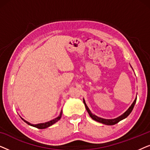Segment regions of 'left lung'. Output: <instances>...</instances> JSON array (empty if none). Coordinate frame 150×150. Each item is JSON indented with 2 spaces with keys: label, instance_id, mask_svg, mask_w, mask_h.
<instances>
[{
  "label": "left lung",
  "instance_id": "obj_1",
  "mask_svg": "<svg viewBox=\"0 0 150 150\" xmlns=\"http://www.w3.org/2000/svg\"><path fill=\"white\" fill-rule=\"evenodd\" d=\"M136 101H137V97H136V98H135V100H134V102H132V104H131V106L128 108V109L126 111L124 112V113H123L122 115L119 116L118 117L115 118V119H104L102 117H99L96 116V115L92 113V112H91V110H89V108H88L87 104H86L85 100H84V98H83V102H84V104H85V108H86V109H87L88 113H89V116L91 117L93 119V120L96 121V122L102 123V124H104L106 125H114V124H117V123H118L119 122H120V121H122V120H124V119L126 118L127 117H128L129 115L130 114V112H132L133 108H134V104H135V103H136Z\"/></svg>",
  "mask_w": 150,
  "mask_h": 150
}]
</instances>
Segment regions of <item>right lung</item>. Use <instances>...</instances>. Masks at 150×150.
I'll return each instance as SVG.
<instances>
[{"label":"right lung","instance_id":"add662e5","mask_svg":"<svg viewBox=\"0 0 150 150\" xmlns=\"http://www.w3.org/2000/svg\"><path fill=\"white\" fill-rule=\"evenodd\" d=\"M61 115H62V110H61V111L60 112V115L57 117L54 118V120H52L50 121H49V122H45V123H40V124H30V122H27V121H26L25 120H24V119H22V120L24 121V122H26V124L29 125V126H33V127H35L37 128H39V129H44V128H48V127L52 126L54 124H55L57 122H58V121L60 120L61 117Z\"/></svg>","mask_w":150,"mask_h":150}]
</instances>
